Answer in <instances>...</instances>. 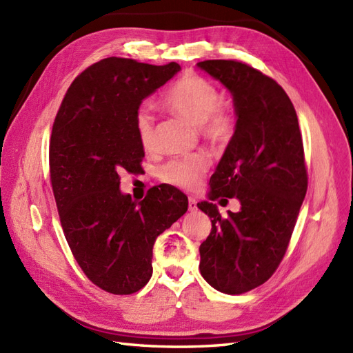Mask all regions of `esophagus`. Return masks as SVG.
Wrapping results in <instances>:
<instances>
[{
    "label": "esophagus",
    "mask_w": 353,
    "mask_h": 353,
    "mask_svg": "<svg viewBox=\"0 0 353 353\" xmlns=\"http://www.w3.org/2000/svg\"><path fill=\"white\" fill-rule=\"evenodd\" d=\"M189 212H195L196 209H198V207H196V200H195V198L194 196H189Z\"/></svg>",
    "instance_id": "obj_1"
}]
</instances>
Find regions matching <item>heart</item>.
<instances>
[{"label": "heart", "instance_id": "obj_1", "mask_svg": "<svg viewBox=\"0 0 353 353\" xmlns=\"http://www.w3.org/2000/svg\"><path fill=\"white\" fill-rule=\"evenodd\" d=\"M221 94L209 80L188 73L171 86L162 104L168 112L183 117L188 122L200 126L203 137L213 146H225L232 137L236 119L230 108L219 104ZM135 132L141 146L150 149L155 144V117L148 105L140 107L135 113ZM209 161L204 155H191L174 159L162 168L165 182L183 188L195 189L200 186Z\"/></svg>", "mask_w": 353, "mask_h": 353}]
</instances>
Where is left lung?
<instances>
[{"instance_id":"obj_1","label":"left lung","mask_w":353,"mask_h":353,"mask_svg":"<svg viewBox=\"0 0 353 353\" xmlns=\"http://www.w3.org/2000/svg\"><path fill=\"white\" fill-rule=\"evenodd\" d=\"M198 68L230 90L236 130L210 177V236L200 246L201 276L225 294H243L273 276L285 256L307 192L298 117L276 80L239 61L210 59ZM236 196L237 214L222 216L211 201Z\"/></svg>"}]
</instances>
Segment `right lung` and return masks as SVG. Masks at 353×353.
I'll use <instances>...</instances> for the list:
<instances>
[{
	"label": "right lung",
	"mask_w": 353,
	"mask_h": 353,
	"mask_svg": "<svg viewBox=\"0 0 353 353\" xmlns=\"http://www.w3.org/2000/svg\"><path fill=\"white\" fill-rule=\"evenodd\" d=\"M179 71L176 62L105 58L74 79L53 123L50 182L62 230L88 279L114 295L149 282L157 237L188 210L171 185L153 186L140 203L119 189V174L139 173L144 157L135 113Z\"/></svg>",
	"instance_id": "right-lung-1"
}]
</instances>
